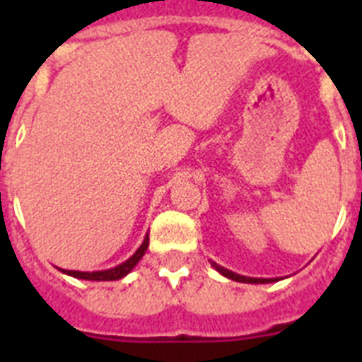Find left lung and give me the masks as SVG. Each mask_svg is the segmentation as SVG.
<instances>
[{"instance_id":"obj_1","label":"left lung","mask_w":362,"mask_h":362,"mask_svg":"<svg viewBox=\"0 0 362 362\" xmlns=\"http://www.w3.org/2000/svg\"><path fill=\"white\" fill-rule=\"evenodd\" d=\"M212 264H214V268H216L217 272H221V274H223L225 277H228V279H233V281H241V283H270V281H274V279H254V277L238 276V274H233V272L226 270V268L219 267V264H216V263H212Z\"/></svg>"}]
</instances>
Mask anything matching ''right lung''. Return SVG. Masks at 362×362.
Masks as SVG:
<instances>
[{"instance_id":"right-lung-1","label":"right lung","mask_w":362,"mask_h":362,"mask_svg":"<svg viewBox=\"0 0 362 362\" xmlns=\"http://www.w3.org/2000/svg\"><path fill=\"white\" fill-rule=\"evenodd\" d=\"M146 248H148V235L145 238L143 245L137 248L136 254H134L132 257L129 259V261H124L123 264H119V267L110 268V270H101V272H76V270H63V272H65V274H69V276H72V277H78V279L116 281V279H121V277L127 276V274H129V272L132 270V268L136 267L137 263H139V259L145 255Z\"/></svg>"}]
</instances>
